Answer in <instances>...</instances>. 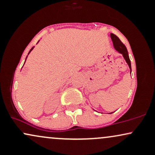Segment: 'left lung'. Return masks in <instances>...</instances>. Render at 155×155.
Here are the masks:
<instances>
[{
    "instance_id": "8db88e82",
    "label": "left lung",
    "mask_w": 155,
    "mask_h": 155,
    "mask_svg": "<svg viewBox=\"0 0 155 155\" xmlns=\"http://www.w3.org/2000/svg\"><path fill=\"white\" fill-rule=\"evenodd\" d=\"M111 38L112 41H113L114 47L115 49L123 55L124 60H125V61L127 62V63L128 64L130 69V74H131V63H130V58H129V55H128V52H127V48H126L125 46H124V44L121 41L120 39L116 35L113 34V33H111ZM110 114H112V113H110Z\"/></svg>"
}]
</instances>
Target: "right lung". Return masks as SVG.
Returning <instances> with one entry per match:
<instances>
[{
  "label": "right lung",
  "instance_id": "obj_1",
  "mask_svg": "<svg viewBox=\"0 0 155 155\" xmlns=\"http://www.w3.org/2000/svg\"><path fill=\"white\" fill-rule=\"evenodd\" d=\"M33 48H34V47H32V48H31V50H30V51H29V53H28V54H30V52H31V51L32 50H33ZM27 58H28V57H27ZM26 59H27V58H26Z\"/></svg>",
  "mask_w": 155,
  "mask_h": 155
}]
</instances>
